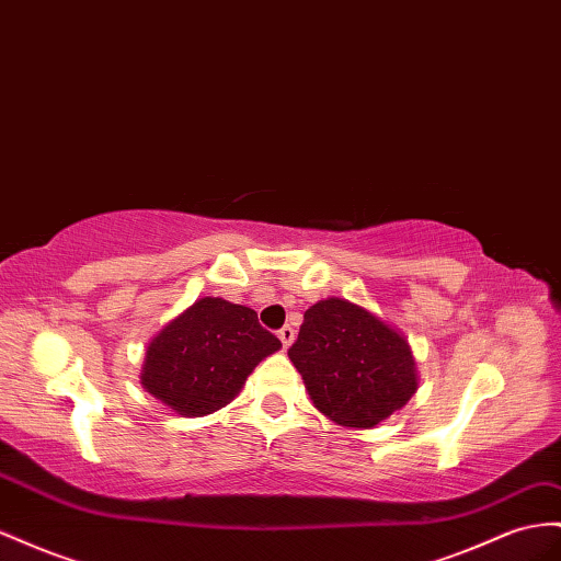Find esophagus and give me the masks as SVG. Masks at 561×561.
<instances>
[{
  "label": "esophagus",
  "instance_id": "esophagus-1",
  "mask_svg": "<svg viewBox=\"0 0 561 561\" xmlns=\"http://www.w3.org/2000/svg\"><path fill=\"white\" fill-rule=\"evenodd\" d=\"M278 340L283 342V350H287V346H290L293 340H295V330H293L290 325H283V328L278 330Z\"/></svg>",
  "mask_w": 561,
  "mask_h": 561
}]
</instances>
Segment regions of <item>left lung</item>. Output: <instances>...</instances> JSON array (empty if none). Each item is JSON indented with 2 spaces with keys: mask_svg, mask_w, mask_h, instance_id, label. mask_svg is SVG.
Segmentation results:
<instances>
[{
  "mask_svg": "<svg viewBox=\"0 0 561 561\" xmlns=\"http://www.w3.org/2000/svg\"><path fill=\"white\" fill-rule=\"evenodd\" d=\"M316 408L342 427H373L417 389L411 346L352 301L330 297L305 313L287 350Z\"/></svg>",
  "mask_w": 561,
  "mask_h": 561,
  "instance_id": "left-lung-1",
  "label": "left lung"
}]
</instances>
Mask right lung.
<instances>
[{"mask_svg":"<svg viewBox=\"0 0 561 561\" xmlns=\"http://www.w3.org/2000/svg\"><path fill=\"white\" fill-rule=\"evenodd\" d=\"M278 350L280 340L250 307L205 297L148 344L141 385L179 415L201 417L229 403L256 363Z\"/></svg>","mask_w":561,"mask_h":561,"instance_id":"right-lung-1","label":"right lung"}]
</instances>
